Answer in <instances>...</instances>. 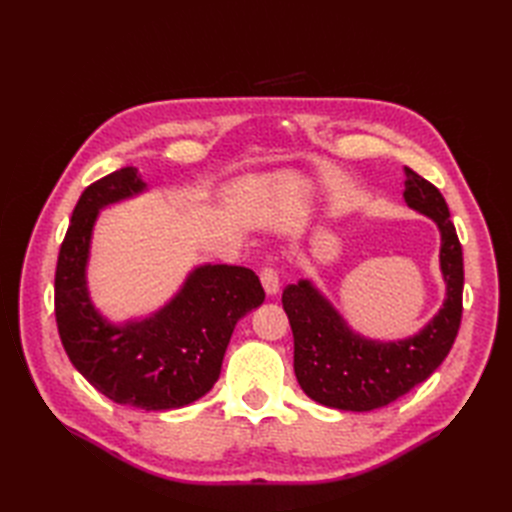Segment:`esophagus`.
<instances>
[{
    "mask_svg": "<svg viewBox=\"0 0 512 512\" xmlns=\"http://www.w3.org/2000/svg\"><path fill=\"white\" fill-rule=\"evenodd\" d=\"M260 282H262V288H265L269 297H275V294L280 292V277H277L275 269H271V267L262 269L260 271Z\"/></svg>",
    "mask_w": 512,
    "mask_h": 512,
    "instance_id": "obj_1",
    "label": "esophagus"
}]
</instances>
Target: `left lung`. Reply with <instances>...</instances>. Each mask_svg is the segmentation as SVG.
Returning <instances> with one entry per match:
<instances>
[{
  "mask_svg": "<svg viewBox=\"0 0 512 512\" xmlns=\"http://www.w3.org/2000/svg\"><path fill=\"white\" fill-rule=\"evenodd\" d=\"M406 203L440 230V273L444 301L425 327L404 339H371L354 331L339 309L312 280L286 286L282 294L294 337V376L318 404L369 412L412 391L436 371L451 352L461 324L463 252L448 220L446 200L412 168H406Z\"/></svg>",
  "mask_w": 512,
  "mask_h": 512,
  "instance_id": "8db88e82",
  "label": "left lung"
}]
</instances>
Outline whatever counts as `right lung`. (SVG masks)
<instances>
[{
  "mask_svg": "<svg viewBox=\"0 0 512 512\" xmlns=\"http://www.w3.org/2000/svg\"><path fill=\"white\" fill-rule=\"evenodd\" d=\"M145 192L147 183L128 166L81 194L57 258L55 318L72 365L94 389L115 404L160 412L213 389L232 331L262 305L265 290L252 269L205 262L153 314L108 320L87 284L94 226L102 209Z\"/></svg>",
  "mask_w": 512,
  "mask_h": 512,
  "instance_id": "right-lung-1",
  "label": "right lung"
}]
</instances>
